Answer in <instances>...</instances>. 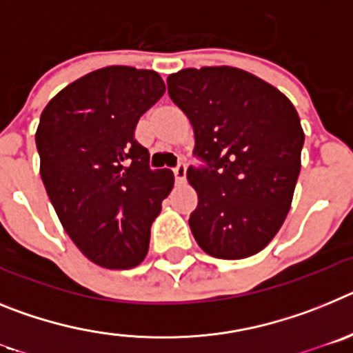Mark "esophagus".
<instances>
[{"instance_id": "obj_1", "label": "esophagus", "mask_w": 353, "mask_h": 353, "mask_svg": "<svg viewBox=\"0 0 353 353\" xmlns=\"http://www.w3.org/2000/svg\"><path fill=\"white\" fill-rule=\"evenodd\" d=\"M173 173H174V180H176V183H183V182H185V174H187L185 162H180L179 166H176L173 170Z\"/></svg>"}]
</instances>
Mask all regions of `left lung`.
I'll list each match as a JSON object with an SVG mask.
<instances>
[{"mask_svg": "<svg viewBox=\"0 0 353 353\" xmlns=\"http://www.w3.org/2000/svg\"><path fill=\"white\" fill-rule=\"evenodd\" d=\"M168 93L205 162L187 170L198 194L189 217L196 242L221 260L256 254L292 207L304 145L297 109L267 81L226 65L171 74Z\"/></svg>", "mask_w": 353, "mask_h": 353, "instance_id": "8db88e82", "label": "left lung"}]
</instances>
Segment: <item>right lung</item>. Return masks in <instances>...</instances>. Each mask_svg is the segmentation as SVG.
I'll list each match as a JSON object with an SVG mask.
<instances>
[{"instance_id":"1","label":"right lung","mask_w":353,"mask_h":353,"mask_svg":"<svg viewBox=\"0 0 353 353\" xmlns=\"http://www.w3.org/2000/svg\"><path fill=\"white\" fill-rule=\"evenodd\" d=\"M164 92L155 70L113 65L65 86L40 114L46 191L72 242L104 269L145 260L150 228L173 189V171L150 170L148 150L134 138Z\"/></svg>"}]
</instances>
